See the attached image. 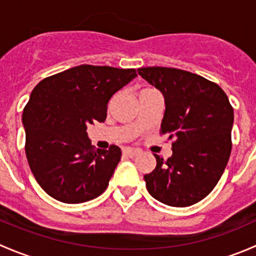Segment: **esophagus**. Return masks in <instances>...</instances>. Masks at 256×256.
I'll return each mask as SVG.
<instances>
[{
    "label": "esophagus",
    "mask_w": 256,
    "mask_h": 256,
    "mask_svg": "<svg viewBox=\"0 0 256 256\" xmlns=\"http://www.w3.org/2000/svg\"><path fill=\"white\" fill-rule=\"evenodd\" d=\"M122 154H124V156L135 157L136 154H140V150H138V148H130V147H125V148H122Z\"/></svg>",
    "instance_id": "34e87169"
}]
</instances>
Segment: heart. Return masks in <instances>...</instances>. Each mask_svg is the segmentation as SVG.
I'll return each instance as SVG.
<instances>
[{
  "instance_id": "obj_1",
  "label": "heart",
  "mask_w": 256,
  "mask_h": 256,
  "mask_svg": "<svg viewBox=\"0 0 256 256\" xmlns=\"http://www.w3.org/2000/svg\"><path fill=\"white\" fill-rule=\"evenodd\" d=\"M154 92V89H142L140 92V94H141V92Z\"/></svg>"
}]
</instances>
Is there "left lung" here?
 Masks as SVG:
<instances>
[{
  "label": "left lung",
  "mask_w": 256,
  "mask_h": 256,
  "mask_svg": "<svg viewBox=\"0 0 256 256\" xmlns=\"http://www.w3.org/2000/svg\"><path fill=\"white\" fill-rule=\"evenodd\" d=\"M164 98L161 134L172 140V156L156 157L144 174L147 190L171 207H188L213 190L232 151L234 112L219 85L190 72L166 66L138 69Z\"/></svg>",
  "instance_id": "8db88e82"
}]
</instances>
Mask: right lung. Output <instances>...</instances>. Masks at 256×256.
<instances>
[{"mask_svg":"<svg viewBox=\"0 0 256 256\" xmlns=\"http://www.w3.org/2000/svg\"><path fill=\"white\" fill-rule=\"evenodd\" d=\"M136 76L135 69L82 64L36 85L22 115L26 156L38 184L54 200L76 204L106 190L121 150H95L86 128L105 121L109 100Z\"/></svg>","mask_w":256,"mask_h":256,"instance_id":"right-lung-1","label":"right lung"}]
</instances>
